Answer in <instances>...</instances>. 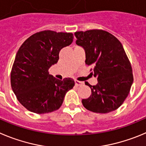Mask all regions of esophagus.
<instances>
[{"mask_svg": "<svg viewBox=\"0 0 146 146\" xmlns=\"http://www.w3.org/2000/svg\"><path fill=\"white\" fill-rule=\"evenodd\" d=\"M75 84H76V85L77 86H81V85L84 84V83L81 82V81H77V80H76V81H75Z\"/></svg>", "mask_w": 146, "mask_h": 146, "instance_id": "34e87169", "label": "esophagus"}]
</instances>
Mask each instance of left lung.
Returning a JSON list of instances; mask_svg holds the SVG:
<instances>
[{"label": "left lung", "instance_id": "obj_1", "mask_svg": "<svg viewBox=\"0 0 146 146\" xmlns=\"http://www.w3.org/2000/svg\"><path fill=\"white\" fill-rule=\"evenodd\" d=\"M75 35L76 44L84 48L85 63L92 65L91 73L98 81L95 86L85 82L92 94L82 100L83 106L99 113L115 111L127 98L133 83L132 66L123 46L114 35L102 30L78 31Z\"/></svg>", "mask_w": 146, "mask_h": 146}]
</instances>
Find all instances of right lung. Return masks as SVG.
<instances>
[{
  "mask_svg": "<svg viewBox=\"0 0 146 146\" xmlns=\"http://www.w3.org/2000/svg\"><path fill=\"white\" fill-rule=\"evenodd\" d=\"M73 39L71 33L44 31L30 36L19 47L11 69V85L18 101L28 111L38 114L56 111L74 86L72 78L61 81L48 73L58 61L60 50Z\"/></svg>",
  "mask_w": 146,
  "mask_h": 146,
  "instance_id": "obj_1",
  "label": "right lung"
}]
</instances>
